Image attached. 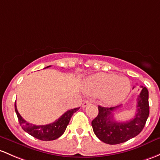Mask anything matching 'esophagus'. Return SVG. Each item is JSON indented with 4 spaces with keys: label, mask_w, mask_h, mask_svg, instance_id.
<instances>
[{
    "label": "esophagus",
    "mask_w": 160,
    "mask_h": 160,
    "mask_svg": "<svg viewBox=\"0 0 160 160\" xmlns=\"http://www.w3.org/2000/svg\"><path fill=\"white\" fill-rule=\"evenodd\" d=\"M90 100H86V101H84L83 102V103H82V107H87V106L89 105V104H90Z\"/></svg>",
    "instance_id": "obj_1"
}]
</instances>
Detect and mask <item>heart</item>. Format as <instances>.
Listing matches in <instances>:
<instances>
[{
  "label": "heart",
  "mask_w": 160,
  "mask_h": 160,
  "mask_svg": "<svg viewBox=\"0 0 160 160\" xmlns=\"http://www.w3.org/2000/svg\"><path fill=\"white\" fill-rule=\"evenodd\" d=\"M83 90L89 95H102L104 101L108 103H117L128 95L130 82L126 77H117L112 73H97L87 79Z\"/></svg>",
  "instance_id": "b5f03b06"
}]
</instances>
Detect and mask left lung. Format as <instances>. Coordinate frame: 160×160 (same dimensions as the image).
<instances>
[{"mask_svg": "<svg viewBox=\"0 0 160 160\" xmlns=\"http://www.w3.org/2000/svg\"><path fill=\"white\" fill-rule=\"evenodd\" d=\"M137 97V112L133 118L126 122H117L113 120V110L120 107H103L98 106L99 113L92 121L95 135L105 143L115 145L127 142L137 137L142 130L149 114V92L142 87ZM134 88V87H133Z\"/></svg>", "mask_w": 160, "mask_h": 160, "instance_id": "obj_1", "label": "left lung"}]
</instances>
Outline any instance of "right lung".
Here are the masks:
<instances>
[{
  "mask_svg": "<svg viewBox=\"0 0 160 160\" xmlns=\"http://www.w3.org/2000/svg\"><path fill=\"white\" fill-rule=\"evenodd\" d=\"M49 67L50 66L47 67ZM14 107L18 121H19L20 125L22 127L23 130L28 132V134L31 135L32 137L43 141L54 140V139L60 137V136L63 135V132L66 130L67 125L69 124V122H70V118L73 116V114L75 112H77L80 108L79 107V108L71 109L70 110H67L58 120H57L55 122H51V123L47 124V125L36 126L29 123L26 120H23L22 117L18 112V109H17L16 101H15Z\"/></svg>",
  "mask_w": 160,
  "mask_h": 160,
  "instance_id": "1",
  "label": "right lung"
}]
</instances>
